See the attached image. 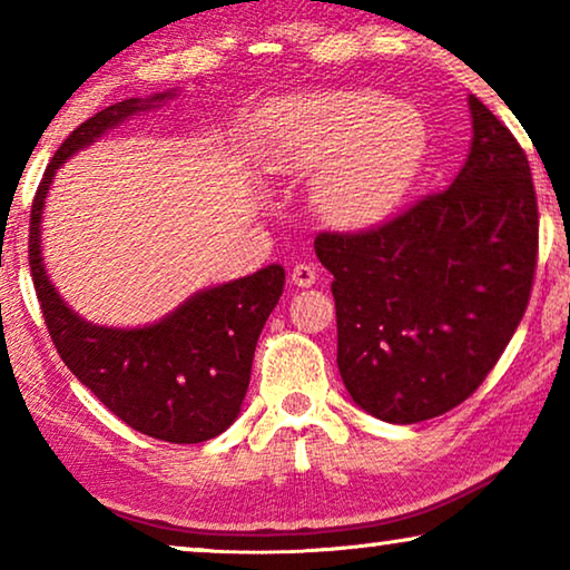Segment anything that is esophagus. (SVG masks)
<instances>
[{
	"label": "esophagus",
	"mask_w": 570,
	"mask_h": 570,
	"mask_svg": "<svg viewBox=\"0 0 570 570\" xmlns=\"http://www.w3.org/2000/svg\"><path fill=\"white\" fill-rule=\"evenodd\" d=\"M316 279H318V272H316L314 264L301 262L291 269V283L298 285V287H311L316 283Z\"/></svg>",
	"instance_id": "obj_1"
}]
</instances>
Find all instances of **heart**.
Returning <instances> with one entry per match:
<instances>
[{
	"label": "heart",
	"mask_w": 570,
	"mask_h": 570,
	"mask_svg": "<svg viewBox=\"0 0 570 570\" xmlns=\"http://www.w3.org/2000/svg\"><path fill=\"white\" fill-rule=\"evenodd\" d=\"M428 145L423 116L376 90L279 98L264 111L259 153L277 170H318L314 202L337 228H368L400 205Z\"/></svg>",
	"instance_id": "b5f03b06"
}]
</instances>
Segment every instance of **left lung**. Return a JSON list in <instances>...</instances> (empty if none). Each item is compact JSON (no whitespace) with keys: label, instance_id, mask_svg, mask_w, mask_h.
<instances>
[{"label":"left lung","instance_id":"left-lung-1","mask_svg":"<svg viewBox=\"0 0 570 570\" xmlns=\"http://www.w3.org/2000/svg\"><path fill=\"white\" fill-rule=\"evenodd\" d=\"M472 147L454 184L392 220L318 233L334 275L337 365L357 407L420 423L472 396L524 316L540 215L517 137L470 96Z\"/></svg>","mask_w":570,"mask_h":570}]
</instances>
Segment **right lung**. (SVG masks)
<instances>
[{"instance_id": "1", "label": "right lung", "mask_w": 570, "mask_h": 570, "mask_svg": "<svg viewBox=\"0 0 570 570\" xmlns=\"http://www.w3.org/2000/svg\"><path fill=\"white\" fill-rule=\"evenodd\" d=\"M174 92L127 98L98 111L69 135L46 168L30 207L28 262L46 330L69 371L116 417L150 439L202 443L238 417L256 340L285 285V269L269 264L254 275L207 287L174 314L139 330L85 322L59 298L41 256V215L61 163L96 142L124 119L163 104Z\"/></svg>"}]
</instances>
